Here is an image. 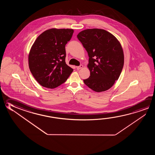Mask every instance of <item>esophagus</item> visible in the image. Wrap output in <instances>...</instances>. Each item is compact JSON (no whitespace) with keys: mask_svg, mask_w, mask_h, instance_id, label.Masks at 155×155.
Segmentation results:
<instances>
[{"mask_svg":"<svg viewBox=\"0 0 155 155\" xmlns=\"http://www.w3.org/2000/svg\"><path fill=\"white\" fill-rule=\"evenodd\" d=\"M83 68V65H81L80 66H77L76 68L77 69H82Z\"/></svg>","mask_w":155,"mask_h":155,"instance_id":"34e87169","label":"esophagus"}]
</instances>
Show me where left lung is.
<instances>
[{
	"label": "left lung",
	"instance_id": "left-lung-1",
	"mask_svg": "<svg viewBox=\"0 0 155 155\" xmlns=\"http://www.w3.org/2000/svg\"><path fill=\"white\" fill-rule=\"evenodd\" d=\"M89 57L90 71L85 84L97 92L110 89L118 79L124 65L122 45L115 36L99 28L86 29L77 35Z\"/></svg>",
	"mask_w": 155,
	"mask_h": 155
}]
</instances>
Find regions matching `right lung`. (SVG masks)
<instances>
[{
  "label": "right lung",
  "instance_id": "1",
  "mask_svg": "<svg viewBox=\"0 0 155 155\" xmlns=\"http://www.w3.org/2000/svg\"><path fill=\"white\" fill-rule=\"evenodd\" d=\"M74 31L51 28L35 41L28 54V66L33 76L41 86L54 89L66 81L74 70L65 63V45Z\"/></svg>",
  "mask_w": 155,
  "mask_h": 155
}]
</instances>
